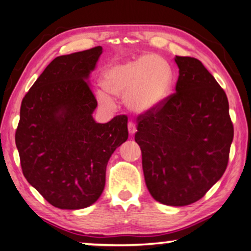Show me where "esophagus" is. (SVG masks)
<instances>
[{"instance_id": "esophagus-1", "label": "esophagus", "mask_w": 251, "mask_h": 251, "mask_svg": "<svg viewBox=\"0 0 251 251\" xmlns=\"http://www.w3.org/2000/svg\"><path fill=\"white\" fill-rule=\"evenodd\" d=\"M128 132H129L130 135H134V134H135V132H136V126L132 122L128 123Z\"/></svg>"}]
</instances>
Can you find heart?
Instances as JSON below:
<instances>
[{
	"mask_svg": "<svg viewBox=\"0 0 251 251\" xmlns=\"http://www.w3.org/2000/svg\"><path fill=\"white\" fill-rule=\"evenodd\" d=\"M174 71L161 57L143 55L133 61L116 63L108 66L101 76L104 91L111 96H125L126 106L138 114L156 109L166 101L174 85ZM102 91L97 99L103 106L113 100Z\"/></svg>",
	"mask_w": 251,
	"mask_h": 251,
	"instance_id": "heart-1",
	"label": "heart"
}]
</instances>
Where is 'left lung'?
Returning <instances> with one entry per match:
<instances>
[{
	"instance_id": "obj_1",
	"label": "left lung",
	"mask_w": 251,
	"mask_h": 251,
	"mask_svg": "<svg viewBox=\"0 0 251 251\" xmlns=\"http://www.w3.org/2000/svg\"><path fill=\"white\" fill-rule=\"evenodd\" d=\"M176 92L137 117L135 141L150 194L159 203L186 206L222 177L233 125L224 90L201 61L176 56Z\"/></svg>"
}]
</instances>
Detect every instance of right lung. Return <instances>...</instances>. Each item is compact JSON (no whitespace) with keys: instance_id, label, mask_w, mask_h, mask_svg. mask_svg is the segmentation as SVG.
Returning a JSON list of instances; mask_svg holds the SVG:
<instances>
[{"instance_id":"1","label":"right lung","mask_w":251,"mask_h":251,"mask_svg":"<svg viewBox=\"0 0 251 251\" xmlns=\"http://www.w3.org/2000/svg\"><path fill=\"white\" fill-rule=\"evenodd\" d=\"M102 47L53 59L22 99L16 144L24 176L48 203L81 209L96 203L111 154L128 138L126 116L93 119L89 84Z\"/></svg>"}]
</instances>
